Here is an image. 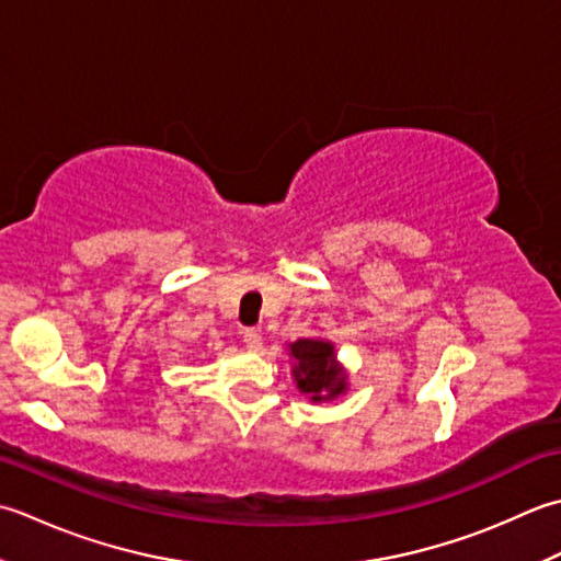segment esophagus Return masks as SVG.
Here are the masks:
<instances>
[{"mask_svg":"<svg viewBox=\"0 0 561 561\" xmlns=\"http://www.w3.org/2000/svg\"><path fill=\"white\" fill-rule=\"evenodd\" d=\"M242 339L249 351H261V346H264V339H261V334L256 329H247L242 331Z\"/></svg>","mask_w":561,"mask_h":561,"instance_id":"34e87169","label":"esophagus"}]
</instances>
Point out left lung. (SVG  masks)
I'll return each mask as SVG.
<instances>
[{
  "label": "left lung",
  "mask_w": 561,
  "mask_h": 561,
  "mask_svg": "<svg viewBox=\"0 0 561 561\" xmlns=\"http://www.w3.org/2000/svg\"><path fill=\"white\" fill-rule=\"evenodd\" d=\"M288 356L293 360V380L312 402H331L348 390V373L336 358V346L322 336H305L290 341Z\"/></svg>",
  "instance_id": "8db88e82"
}]
</instances>
